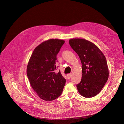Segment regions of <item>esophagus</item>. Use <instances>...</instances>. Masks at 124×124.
<instances>
[{
    "label": "esophagus",
    "mask_w": 124,
    "mask_h": 124,
    "mask_svg": "<svg viewBox=\"0 0 124 124\" xmlns=\"http://www.w3.org/2000/svg\"><path fill=\"white\" fill-rule=\"evenodd\" d=\"M71 76H72V74L71 73L70 74H67V77L69 79H70L71 78Z\"/></svg>",
    "instance_id": "esophagus-1"
}]
</instances>
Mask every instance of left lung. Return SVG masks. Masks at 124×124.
I'll return each mask as SVG.
<instances>
[{
  "mask_svg": "<svg viewBox=\"0 0 124 124\" xmlns=\"http://www.w3.org/2000/svg\"><path fill=\"white\" fill-rule=\"evenodd\" d=\"M69 43L82 64V77L77 85L78 91L84 97H94L101 91L108 78L106 58L101 50L89 41L73 38L69 40Z\"/></svg>",
  "mask_w": 124,
  "mask_h": 124,
  "instance_id": "left-lung-1",
  "label": "left lung"
}]
</instances>
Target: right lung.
<instances>
[{
	"instance_id": "obj_1",
	"label": "right lung",
	"mask_w": 124,
	"mask_h": 124,
	"mask_svg": "<svg viewBox=\"0 0 124 124\" xmlns=\"http://www.w3.org/2000/svg\"><path fill=\"white\" fill-rule=\"evenodd\" d=\"M65 41L51 39L42 42L33 50L27 67L32 88L40 99L52 101L59 97L66 83L60 71L55 72L56 55Z\"/></svg>"
}]
</instances>
